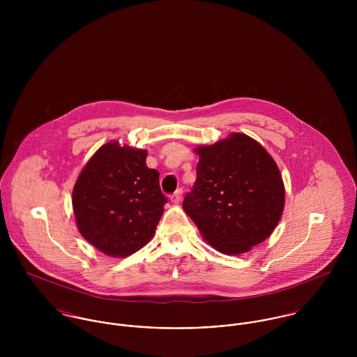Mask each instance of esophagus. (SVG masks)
<instances>
[{
    "instance_id": "obj_1",
    "label": "esophagus",
    "mask_w": 357,
    "mask_h": 357,
    "mask_svg": "<svg viewBox=\"0 0 357 357\" xmlns=\"http://www.w3.org/2000/svg\"><path fill=\"white\" fill-rule=\"evenodd\" d=\"M181 197H183V190H177L172 197H170V201L173 204H178L181 201Z\"/></svg>"
}]
</instances>
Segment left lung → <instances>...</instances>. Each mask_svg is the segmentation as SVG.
<instances>
[{"label": "left lung", "instance_id": "obj_1", "mask_svg": "<svg viewBox=\"0 0 357 357\" xmlns=\"http://www.w3.org/2000/svg\"><path fill=\"white\" fill-rule=\"evenodd\" d=\"M194 151L199 155L197 181L184 198V211L217 252H250L271 236L284 210L286 191L276 162L245 133H231Z\"/></svg>", "mask_w": 357, "mask_h": 357}]
</instances>
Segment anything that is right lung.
I'll use <instances>...</instances> for the list:
<instances>
[{"label":"right lung","mask_w":357,"mask_h":357,"mask_svg":"<svg viewBox=\"0 0 357 357\" xmlns=\"http://www.w3.org/2000/svg\"><path fill=\"white\" fill-rule=\"evenodd\" d=\"M147 150L108 142L92 155L73 188L79 234L109 257H128L153 239L167 198Z\"/></svg>","instance_id":"add662e5"}]
</instances>
